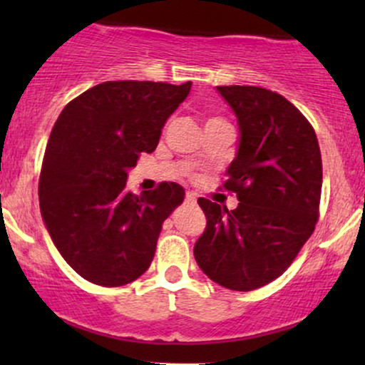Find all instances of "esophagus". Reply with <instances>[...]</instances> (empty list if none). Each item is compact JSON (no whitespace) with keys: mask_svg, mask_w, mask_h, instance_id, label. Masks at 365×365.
I'll return each instance as SVG.
<instances>
[{"mask_svg":"<svg viewBox=\"0 0 365 365\" xmlns=\"http://www.w3.org/2000/svg\"><path fill=\"white\" fill-rule=\"evenodd\" d=\"M185 202H187V204H195V202H197L195 194H192V192H188V194L185 195Z\"/></svg>","mask_w":365,"mask_h":365,"instance_id":"esophagus-1","label":"esophagus"}]
</instances>
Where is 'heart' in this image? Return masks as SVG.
<instances>
[{
    "mask_svg": "<svg viewBox=\"0 0 365 365\" xmlns=\"http://www.w3.org/2000/svg\"><path fill=\"white\" fill-rule=\"evenodd\" d=\"M215 120H217V118H212V120H209V121H215Z\"/></svg>",
    "mask_w": 365,
    "mask_h": 365,
    "instance_id": "obj_1",
    "label": "heart"
}]
</instances>
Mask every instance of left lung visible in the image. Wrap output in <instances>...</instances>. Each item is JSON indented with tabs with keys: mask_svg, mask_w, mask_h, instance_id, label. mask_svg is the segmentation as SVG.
I'll return each instance as SVG.
<instances>
[{
	"mask_svg": "<svg viewBox=\"0 0 365 365\" xmlns=\"http://www.w3.org/2000/svg\"><path fill=\"white\" fill-rule=\"evenodd\" d=\"M237 116L238 149L226 170L233 211L200 197L207 226L194 255L207 278L237 292L271 283L293 262L316 228L322 163L305 116L273 91L216 87Z\"/></svg>",
	"mask_w": 365,
	"mask_h": 365,
	"instance_id": "1",
	"label": "left lung"
}]
</instances>
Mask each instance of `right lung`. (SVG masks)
I'll use <instances>...</instances> for the list:
<instances>
[{
	"mask_svg": "<svg viewBox=\"0 0 365 365\" xmlns=\"http://www.w3.org/2000/svg\"><path fill=\"white\" fill-rule=\"evenodd\" d=\"M190 87L103 82L58 116L41 170V215L58 252L87 282L121 287L150 266L163 223L185 190L163 182L135 195L127 190L128 171L140 153L156 149Z\"/></svg>",
	"mask_w": 365,
	"mask_h": 365,
	"instance_id": "1",
	"label": "right lung"
}]
</instances>
